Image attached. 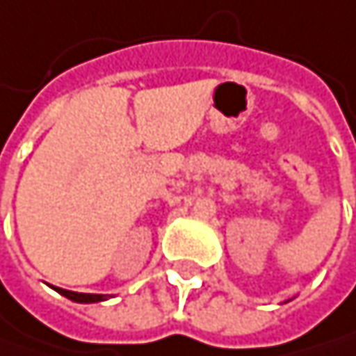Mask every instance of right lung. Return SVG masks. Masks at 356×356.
I'll list each match as a JSON object with an SVG mask.
<instances>
[{"instance_id": "add662e5", "label": "right lung", "mask_w": 356, "mask_h": 356, "mask_svg": "<svg viewBox=\"0 0 356 356\" xmlns=\"http://www.w3.org/2000/svg\"><path fill=\"white\" fill-rule=\"evenodd\" d=\"M57 293H61L63 297L76 301V303H97V301H105V295H88V293H74V291H65V289H57Z\"/></svg>"}]
</instances>
